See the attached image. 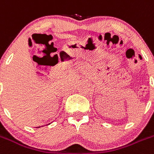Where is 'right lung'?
Segmentation results:
<instances>
[{
  "mask_svg": "<svg viewBox=\"0 0 154 154\" xmlns=\"http://www.w3.org/2000/svg\"><path fill=\"white\" fill-rule=\"evenodd\" d=\"M48 125H49V124H48ZM37 128H40V127H37Z\"/></svg>",
  "mask_w": 154,
  "mask_h": 154,
  "instance_id": "obj_1",
  "label": "right lung"
}]
</instances>
